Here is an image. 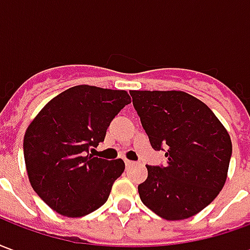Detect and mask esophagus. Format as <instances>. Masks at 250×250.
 <instances>
[{"instance_id":"obj_1","label":"esophagus","mask_w":250,"mask_h":250,"mask_svg":"<svg viewBox=\"0 0 250 250\" xmlns=\"http://www.w3.org/2000/svg\"><path fill=\"white\" fill-rule=\"evenodd\" d=\"M125 163L127 167H130V166H134V165H135V162H132V161H125Z\"/></svg>"}]
</instances>
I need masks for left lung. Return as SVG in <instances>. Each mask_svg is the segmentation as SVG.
<instances>
[{
	"label": "left lung",
	"mask_w": 250,
	"mask_h": 250,
	"mask_svg": "<svg viewBox=\"0 0 250 250\" xmlns=\"http://www.w3.org/2000/svg\"><path fill=\"white\" fill-rule=\"evenodd\" d=\"M154 150L165 166H148L138 186L147 208L165 220H185L199 213L220 194L231 157L230 136L213 111L182 91H131Z\"/></svg>",
	"instance_id": "left-lung-1"
}]
</instances>
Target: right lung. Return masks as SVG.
Returning <instances> with one entry per match:
<instances>
[{
    "label": "right lung",
    "mask_w": 250,
    "mask_h": 250,
    "mask_svg": "<svg viewBox=\"0 0 250 250\" xmlns=\"http://www.w3.org/2000/svg\"><path fill=\"white\" fill-rule=\"evenodd\" d=\"M131 103L125 91L76 85L53 98L24 136L29 182L51 209L83 217L103 206L125 171L122 159L92 157L109 123Z\"/></svg>",
    "instance_id": "obj_1"
}]
</instances>
